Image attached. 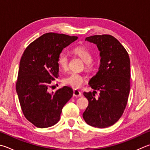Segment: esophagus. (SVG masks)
Masks as SVG:
<instances>
[{
  "label": "esophagus",
  "instance_id": "1",
  "mask_svg": "<svg viewBox=\"0 0 150 150\" xmlns=\"http://www.w3.org/2000/svg\"><path fill=\"white\" fill-rule=\"evenodd\" d=\"M73 96L80 97L81 96V93L79 91H77V90H74V91H73Z\"/></svg>",
  "mask_w": 150,
  "mask_h": 150
}]
</instances>
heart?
<instances>
[{
    "label": "heart",
    "instance_id": "1",
    "mask_svg": "<svg viewBox=\"0 0 150 150\" xmlns=\"http://www.w3.org/2000/svg\"><path fill=\"white\" fill-rule=\"evenodd\" d=\"M73 51L75 55L79 57L84 62L85 69L88 71H91L94 66L93 62H92L93 55H92L91 52L89 50V49L86 47L79 46V47H75ZM69 61V56L67 55V54L64 52H62L59 54L58 59H57V63L62 69L66 71L68 69ZM85 77L77 73H71L70 75L67 76L63 79V82L65 84L69 85L75 89L79 88L85 83Z\"/></svg>",
    "mask_w": 150,
    "mask_h": 150
}]
</instances>
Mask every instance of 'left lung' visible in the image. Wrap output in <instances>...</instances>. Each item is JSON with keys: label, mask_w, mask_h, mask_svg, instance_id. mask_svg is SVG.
I'll list each match as a JSON object with an SVG mask.
<instances>
[{"label": "left lung", "mask_w": 150, "mask_h": 150, "mask_svg": "<svg viewBox=\"0 0 150 150\" xmlns=\"http://www.w3.org/2000/svg\"><path fill=\"white\" fill-rule=\"evenodd\" d=\"M85 40L97 45L101 63L96 75L88 83L94 91L83 93L88 100L83 118L91 126L108 127L118 121L127 104L130 88L129 56L110 35H93ZM96 90L100 91L98 98H95Z\"/></svg>", "instance_id": "8db88e82"}]
</instances>
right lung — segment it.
Masks as SVG:
<instances>
[{
  "instance_id": "add662e5",
  "label": "right lung",
  "mask_w": 150,
  "mask_h": 150,
  "mask_svg": "<svg viewBox=\"0 0 150 150\" xmlns=\"http://www.w3.org/2000/svg\"><path fill=\"white\" fill-rule=\"evenodd\" d=\"M77 38L47 33L33 41L21 56L16 91L23 115L35 127L47 128L56 124L62 108L73 96L69 86L52 93L48 88L59 77V54Z\"/></svg>"
}]
</instances>
